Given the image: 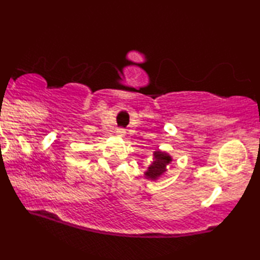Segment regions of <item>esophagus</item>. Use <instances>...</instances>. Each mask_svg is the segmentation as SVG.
<instances>
[{
  "label": "esophagus",
  "instance_id": "34e87169",
  "mask_svg": "<svg viewBox=\"0 0 260 260\" xmlns=\"http://www.w3.org/2000/svg\"><path fill=\"white\" fill-rule=\"evenodd\" d=\"M117 134L119 135V137H125L126 135V131L123 128H118L117 129Z\"/></svg>",
  "mask_w": 260,
  "mask_h": 260
}]
</instances>
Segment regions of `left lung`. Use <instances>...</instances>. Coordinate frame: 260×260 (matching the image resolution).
<instances>
[{
	"label": "left lung",
	"instance_id": "obj_1",
	"mask_svg": "<svg viewBox=\"0 0 260 260\" xmlns=\"http://www.w3.org/2000/svg\"><path fill=\"white\" fill-rule=\"evenodd\" d=\"M171 156L167 154L166 151L157 150L154 152V160L148 167V170L145 172L146 178L156 180L167 171V167L169 163H171Z\"/></svg>",
	"mask_w": 260,
	"mask_h": 260
}]
</instances>
